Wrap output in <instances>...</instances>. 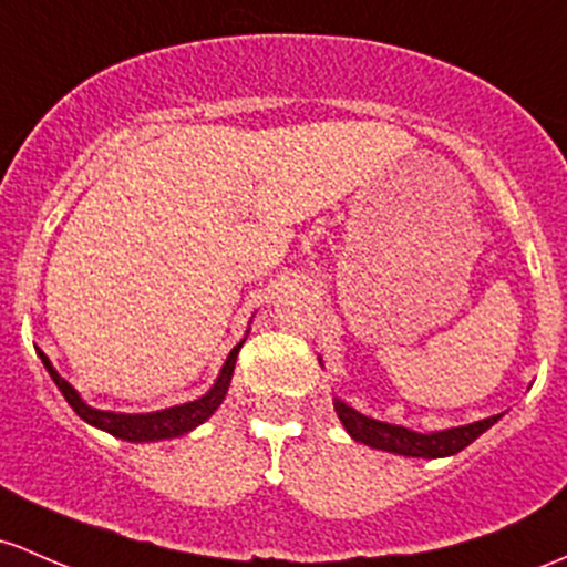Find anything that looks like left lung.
Instances as JSON below:
<instances>
[{"label":"left lung","instance_id":"obj_1","mask_svg":"<svg viewBox=\"0 0 567 567\" xmlns=\"http://www.w3.org/2000/svg\"><path fill=\"white\" fill-rule=\"evenodd\" d=\"M333 409L336 414H339L344 431L350 433L354 441H360V444L371 446V450L393 452V455L425 457V460L457 455L460 450L474 444L478 435L489 431V427L501 420V414H495V416H487V420L471 422V425L420 433V431H412V427L393 425V422H382V420H374V416L354 412L350 403H344L341 398H333Z\"/></svg>","mask_w":567,"mask_h":567}]
</instances>
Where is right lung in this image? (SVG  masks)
Here are the masks:
<instances>
[{
  "mask_svg": "<svg viewBox=\"0 0 567 567\" xmlns=\"http://www.w3.org/2000/svg\"><path fill=\"white\" fill-rule=\"evenodd\" d=\"M241 344L234 347L228 352L226 363H223L220 374H217L215 384L207 390L202 398L188 403H179V406H169V409H161V412H147V414H123V412H104V409H93L89 403L80 398L78 390L66 382L59 371L53 369V363L48 360L45 352H40L42 365L48 369V374L55 382V388L61 390V395L66 398V403L78 412L80 420H85L89 425L99 427V431L115 435V439L123 441H132V444H145V441H164V439H177V435H185L190 431H196L202 422H207L209 416L217 412L223 401H226L228 388H231V377H234V365H236V354H239Z\"/></svg>",
  "mask_w": 567,
  "mask_h": 567,
  "instance_id": "add662e5",
  "label": "right lung"
}]
</instances>
